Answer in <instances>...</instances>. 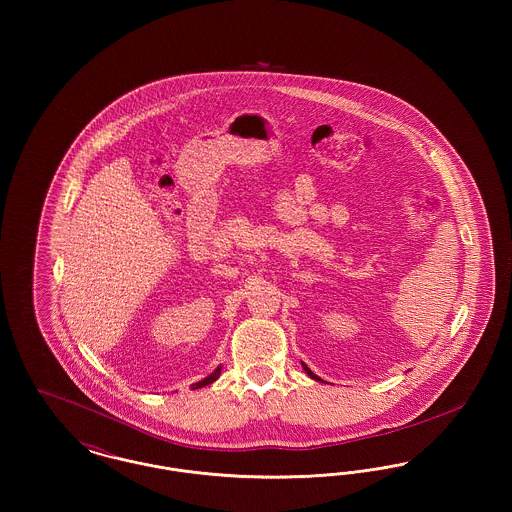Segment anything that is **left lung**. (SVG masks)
Listing matches in <instances>:
<instances>
[{
  "label": "left lung",
  "mask_w": 512,
  "mask_h": 512,
  "mask_svg": "<svg viewBox=\"0 0 512 512\" xmlns=\"http://www.w3.org/2000/svg\"><path fill=\"white\" fill-rule=\"evenodd\" d=\"M301 365H303V363H301ZM303 368H305V372H307V374H309V376H311L313 380H318V382H322V380L318 378L317 374H313V372H311V368H309V366L303 365Z\"/></svg>",
  "instance_id": "8db88e82"
}]
</instances>
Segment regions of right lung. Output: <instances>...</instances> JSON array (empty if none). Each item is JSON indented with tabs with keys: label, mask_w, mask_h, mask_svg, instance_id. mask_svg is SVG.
Segmentation results:
<instances>
[{
	"label": "right lung",
	"mask_w": 512,
	"mask_h": 512,
	"mask_svg": "<svg viewBox=\"0 0 512 512\" xmlns=\"http://www.w3.org/2000/svg\"><path fill=\"white\" fill-rule=\"evenodd\" d=\"M220 368H222V366H219V368H217V370H215V372H213V374H209V376H207V378H203V380H199V382H195V384H194L195 390H197V388H203V386H209V384H213V382H215V380H217V378H219V376H220Z\"/></svg>",
	"instance_id": "add662e5"
}]
</instances>
